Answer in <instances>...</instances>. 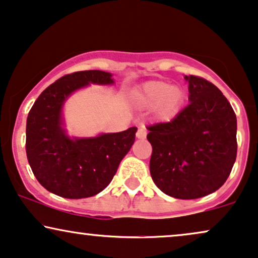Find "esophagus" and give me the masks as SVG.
I'll use <instances>...</instances> for the list:
<instances>
[{"instance_id": "obj_1", "label": "esophagus", "mask_w": 258, "mask_h": 258, "mask_svg": "<svg viewBox=\"0 0 258 258\" xmlns=\"http://www.w3.org/2000/svg\"><path fill=\"white\" fill-rule=\"evenodd\" d=\"M136 137H137L138 139H144L145 137H147V128H145L144 126L139 127L137 133H136Z\"/></svg>"}]
</instances>
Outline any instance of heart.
I'll return each mask as SVG.
<instances>
[{
	"mask_svg": "<svg viewBox=\"0 0 258 258\" xmlns=\"http://www.w3.org/2000/svg\"><path fill=\"white\" fill-rule=\"evenodd\" d=\"M184 97V91L179 86H173L162 80H153L145 83L133 98L138 107L144 109L156 107L157 114L161 117H170L179 110Z\"/></svg>",
	"mask_w": 258,
	"mask_h": 258,
	"instance_id": "b5f03b06",
	"label": "heart"
}]
</instances>
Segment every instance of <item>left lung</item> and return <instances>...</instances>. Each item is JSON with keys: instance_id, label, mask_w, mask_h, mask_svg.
<instances>
[{"instance_id": "8db88e82", "label": "left lung", "mask_w": 258, "mask_h": 258, "mask_svg": "<svg viewBox=\"0 0 258 258\" xmlns=\"http://www.w3.org/2000/svg\"><path fill=\"white\" fill-rule=\"evenodd\" d=\"M188 82V105L169 122L149 126L150 174L163 194L196 200L225 184L237 157V117L214 84Z\"/></svg>"}]
</instances>
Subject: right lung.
<instances>
[{
	"mask_svg": "<svg viewBox=\"0 0 258 258\" xmlns=\"http://www.w3.org/2000/svg\"><path fill=\"white\" fill-rule=\"evenodd\" d=\"M111 77L97 70L67 74L49 85L31 108L26 121L27 160L39 184L51 194L70 200L99 194L132 148L137 127L90 138H71L64 130L62 108L67 98L90 84L111 85Z\"/></svg>",
	"mask_w": 258,
	"mask_h": 258,
	"instance_id": "obj_1",
	"label": "right lung"
}]
</instances>
